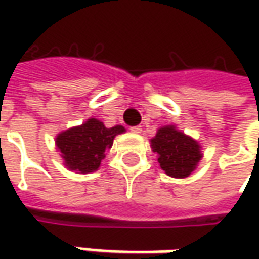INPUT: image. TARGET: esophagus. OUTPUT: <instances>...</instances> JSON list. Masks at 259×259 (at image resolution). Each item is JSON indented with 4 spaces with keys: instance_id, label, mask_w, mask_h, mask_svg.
Listing matches in <instances>:
<instances>
[{
    "instance_id": "obj_1",
    "label": "esophagus",
    "mask_w": 259,
    "mask_h": 259,
    "mask_svg": "<svg viewBox=\"0 0 259 259\" xmlns=\"http://www.w3.org/2000/svg\"><path fill=\"white\" fill-rule=\"evenodd\" d=\"M130 130H131V133H134V134H140V133L143 131V128H141V126H131Z\"/></svg>"
}]
</instances>
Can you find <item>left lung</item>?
Listing matches in <instances>:
<instances>
[{"instance_id":"obj_1","label":"left lung","mask_w":259,"mask_h":259,"mask_svg":"<svg viewBox=\"0 0 259 259\" xmlns=\"http://www.w3.org/2000/svg\"><path fill=\"white\" fill-rule=\"evenodd\" d=\"M151 147L158 154L160 167L171 177H187L202 158L199 144L171 125L158 130Z\"/></svg>"}]
</instances>
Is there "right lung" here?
<instances>
[{
    "label": "right lung",
    "mask_w": 259,
    "mask_h": 259,
    "mask_svg": "<svg viewBox=\"0 0 259 259\" xmlns=\"http://www.w3.org/2000/svg\"><path fill=\"white\" fill-rule=\"evenodd\" d=\"M124 131L121 125L106 128L101 121L92 118L80 126L57 135L56 144L69 168L91 173L101 165L105 150L112 147L115 135L122 134Z\"/></svg>",
    "instance_id": "1"
}]
</instances>
